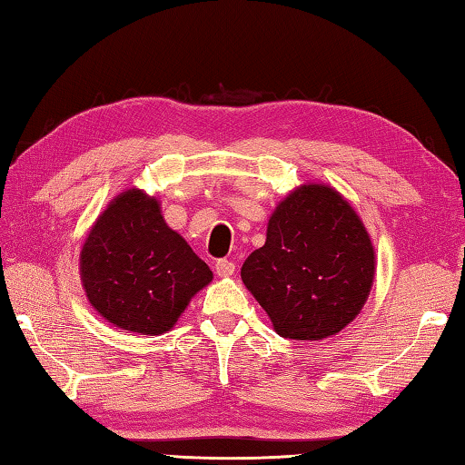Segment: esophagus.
I'll use <instances>...</instances> for the list:
<instances>
[{"label":"esophagus","mask_w":465,"mask_h":465,"mask_svg":"<svg viewBox=\"0 0 465 465\" xmlns=\"http://www.w3.org/2000/svg\"><path fill=\"white\" fill-rule=\"evenodd\" d=\"M235 272V263L230 260H217L215 262V273L220 275V278H230Z\"/></svg>","instance_id":"34e87169"}]
</instances>
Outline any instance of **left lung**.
I'll return each instance as SVG.
<instances>
[{
	"instance_id": "obj_1",
	"label": "left lung",
	"mask_w": 465,
	"mask_h": 465,
	"mask_svg": "<svg viewBox=\"0 0 465 465\" xmlns=\"http://www.w3.org/2000/svg\"><path fill=\"white\" fill-rule=\"evenodd\" d=\"M375 250L351 203L303 183L275 205L265 243L242 268L245 288L282 338L318 341L350 325L370 298Z\"/></svg>"
}]
</instances>
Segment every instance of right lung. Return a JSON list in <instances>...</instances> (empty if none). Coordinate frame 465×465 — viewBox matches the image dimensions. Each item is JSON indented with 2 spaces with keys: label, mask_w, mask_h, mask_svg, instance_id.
<instances>
[{
  "label": "right lung",
  "mask_w": 465,
  "mask_h": 465,
  "mask_svg": "<svg viewBox=\"0 0 465 465\" xmlns=\"http://www.w3.org/2000/svg\"><path fill=\"white\" fill-rule=\"evenodd\" d=\"M80 275L92 308L142 335L170 331L212 270L165 223L160 200L140 187L115 195L97 215L80 252Z\"/></svg>",
  "instance_id": "1"
}]
</instances>
